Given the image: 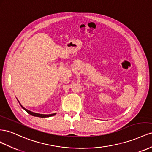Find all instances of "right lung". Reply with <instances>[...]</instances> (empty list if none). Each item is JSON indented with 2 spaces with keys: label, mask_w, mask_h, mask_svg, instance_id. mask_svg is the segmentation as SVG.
<instances>
[{
  "label": "right lung",
  "mask_w": 152,
  "mask_h": 152,
  "mask_svg": "<svg viewBox=\"0 0 152 152\" xmlns=\"http://www.w3.org/2000/svg\"><path fill=\"white\" fill-rule=\"evenodd\" d=\"M17 100H18V99H17ZM18 102H19V104H20V106H21V107L23 108V109L25 110V111H27L28 114H30V115H32V116H36V117H40V118H47V117H50V116H54V115H55L56 114V113H52V114H49V115H45V114H39V113H34V112H32V111H29V110H27V109H25V108L24 107H23V106L21 104H20V102H19V101L18 100Z\"/></svg>",
  "instance_id": "obj_1"
}]
</instances>
